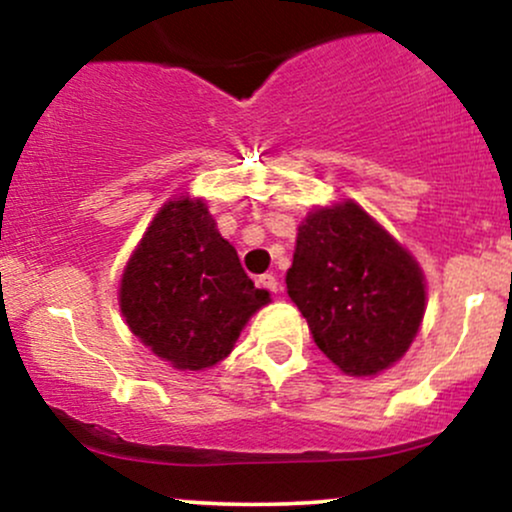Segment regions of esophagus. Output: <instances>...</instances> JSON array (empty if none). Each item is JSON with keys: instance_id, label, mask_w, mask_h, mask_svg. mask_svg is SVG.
<instances>
[{"instance_id": "34e87169", "label": "esophagus", "mask_w": 512, "mask_h": 512, "mask_svg": "<svg viewBox=\"0 0 512 512\" xmlns=\"http://www.w3.org/2000/svg\"><path fill=\"white\" fill-rule=\"evenodd\" d=\"M260 286H262V289L272 291V293H279V291H281L279 279H276L274 274H262V276H260Z\"/></svg>"}]
</instances>
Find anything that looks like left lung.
I'll use <instances>...</instances> for the list:
<instances>
[{
    "label": "left lung",
    "mask_w": 512,
    "mask_h": 512,
    "mask_svg": "<svg viewBox=\"0 0 512 512\" xmlns=\"http://www.w3.org/2000/svg\"><path fill=\"white\" fill-rule=\"evenodd\" d=\"M286 289L317 349L349 375L399 361L426 308L419 264L354 202L305 219Z\"/></svg>",
    "instance_id": "obj_1"
}]
</instances>
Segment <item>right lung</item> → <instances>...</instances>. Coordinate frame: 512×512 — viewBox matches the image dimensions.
<instances>
[{
    "instance_id": "obj_1",
    "label": "right lung",
    "mask_w": 512,
    "mask_h": 512,
    "mask_svg": "<svg viewBox=\"0 0 512 512\" xmlns=\"http://www.w3.org/2000/svg\"><path fill=\"white\" fill-rule=\"evenodd\" d=\"M269 293L240 267L202 199L168 202L129 257L120 308L129 330L178 370H204L231 354Z\"/></svg>"
}]
</instances>
